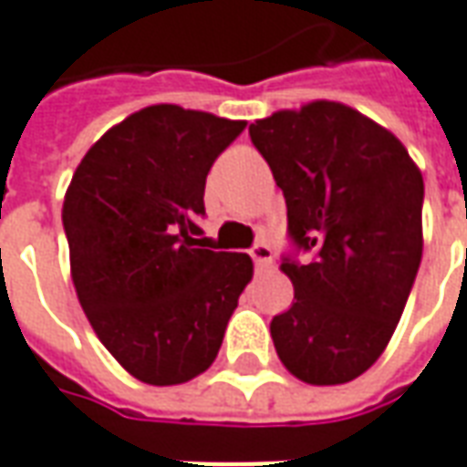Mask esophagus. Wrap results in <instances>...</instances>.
<instances>
[{
	"instance_id": "1",
	"label": "esophagus",
	"mask_w": 467,
	"mask_h": 467,
	"mask_svg": "<svg viewBox=\"0 0 467 467\" xmlns=\"http://www.w3.org/2000/svg\"><path fill=\"white\" fill-rule=\"evenodd\" d=\"M250 255H253V260H255V265L260 267V270L273 263V250H270V244L265 243H257L255 247L250 250Z\"/></svg>"
}]
</instances>
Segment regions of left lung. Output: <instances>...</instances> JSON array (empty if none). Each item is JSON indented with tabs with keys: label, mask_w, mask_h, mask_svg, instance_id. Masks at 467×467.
<instances>
[{
	"label": "left lung",
	"mask_w": 467,
	"mask_h": 467,
	"mask_svg": "<svg viewBox=\"0 0 467 467\" xmlns=\"http://www.w3.org/2000/svg\"><path fill=\"white\" fill-rule=\"evenodd\" d=\"M283 189L288 233L308 263L280 270L296 303L270 324L283 367L306 384H347L381 357L422 260V171L402 141L336 100L250 123Z\"/></svg>",
	"instance_id": "8db88e82"
}]
</instances>
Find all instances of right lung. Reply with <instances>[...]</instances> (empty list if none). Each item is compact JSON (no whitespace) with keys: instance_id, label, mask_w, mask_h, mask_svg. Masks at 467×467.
I'll use <instances>...</instances> for the list:
<instances>
[{"instance_id":"add662e5","label":"right lung","mask_w":467,"mask_h":467,"mask_svg":"<svg viewBox=\"0 0 467 467\" xmlns=\"http://www.w3.org/2000/svg\"><path fill=\"white\" fill-rule=\"evenodd\" d=\"M244 120L159 103L110 126L65 192L70 275L88 321L131 377L184 384L212 367L237 298L244 253L200 237L204 182Z\"/></svg>"}]
</instances>
